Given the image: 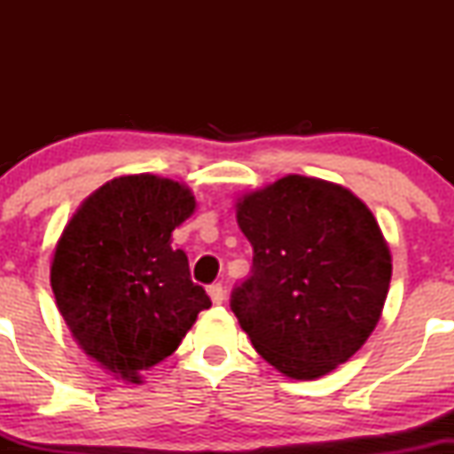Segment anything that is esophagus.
<instances>
[{
  "instance_id": "34e87169",
  "label": "esophagus",
  "mask_w": 454,
  "mask_h": 454,
  "mask_svg": "<svg viewBox=\"0 0 454 454\" xmlns=\"http://www.w3.org/2000/svg\"><path fill=\"white\" fill-rule=\"evenodd\" d=\"M209 296H211V301L215 305H220V303H223V296H226V293H223V286L222 284H213V286H209Z\"/></svg>"
}]
</instances>
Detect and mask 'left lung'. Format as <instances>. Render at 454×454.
Segmentation results:
<instances>
[{
	"label": "left lung",
	"mask_w": 454,
	"mask_h": 454,
	"mask_svg": "<svg viewBox=\"0 0 454 454\" xmlns=\"http://www.w3.org/2000/svg\"><path fill=\"white\" fill-rule=\"evenodd\" d=\"M234 209L254 269L231 307L256 352L293 380L350 361L378 326L393 273L369 207L340 184L288 175Z\"/></svg>",
	"instance_id": "1"
}]
</instances>
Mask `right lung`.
I'll return each instance as SVG.
<instances>
[{
	"instance_id": "obj_1",
	"label": "right lung",
	"mask_w": 454,
	"mask_h": 454,
	"mask_svg": "<svg viewBox=\"0 0 454 454\" xmlns=\"http://www.w3.org/2000/svg\"><path fill=\"white\" fill-rule=\"evenodd\" d=\"M196 211L192 190L140 173L106 181L66 223L51 260L59 314L87 356L113 376L170 356L211 301L190 279L173 231Z\"/></svg>"
}]
</instances>
